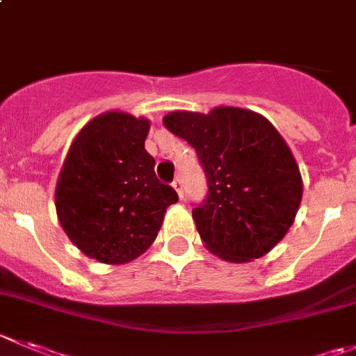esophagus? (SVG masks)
Here are the masks:
<instances>
[{"instance_id":"1","label":"esophagus","mask_w":356,"mask_h":356,"mask_svg":"<svg viewBox=\"0 0 356 356\" xmlns=\"http://www.w3.org/2000/svg\"><path fill=\"white\" fill-rule=\"evenodd\" d=\"M172 186H174V189H175V191H177V195H179V198H184V193H182V181H181V179H175V181L174 182H172Z\"/></svg>"}]
</instances>
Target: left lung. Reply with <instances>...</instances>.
I'll list each match as a JSON object with an SVG mask.
<instances>
[{
  "label": "left lung",
  "mask_w": 356,
  "mask_h": 356,
  "mask_svg": "<svg viewBox=\"0 0 356 356\" xmlns=\"http://www.w3.org/2000/svg\"><path fill=\"white\" fill-rule=\"evenodd\" d=\"M163 125L195 147L209 193L193 209L200 238L212 254L248 262L287 234L302 198L299 167L278 130L241 108L209 115L168 113Z\"/></svg>",
  "instance_id": "obj_1"
}]
</instances>
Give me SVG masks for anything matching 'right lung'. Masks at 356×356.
I'll return each instance as SVG.
<instances>
[{"instance_id": "add662e5", "label": "right lung", "mask_w": 356, "mask_h": 356, "mask_svg": "<svg viewBox=\"0 0 356 356\" xmlns=\"http://www.w3.org/2000/svg\"><path fill=\"white\" fill-rule=\"evenodd\" d=\"M149 120L109 111L72 140L55 189L58 222L85 255L125 264L149 248L179 200L144 149Z\"/></svg>"}]
</instances>
